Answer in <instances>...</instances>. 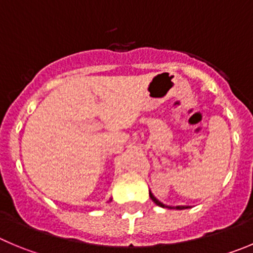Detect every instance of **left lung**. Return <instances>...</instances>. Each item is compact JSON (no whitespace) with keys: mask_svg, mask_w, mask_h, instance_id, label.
Masks as SVG:
<instances>
[{"mask_svg":"<svg viewBox=\"0 0 253 253\" xmlns=\"http://www.w3.org/2000/svg\"><path fill=\"white\" fill-rule=\"evenodd\" d=\"M150 197H151V200H152V201L155 202L156 205H157V206H160V207H167V209H173V207L166 206V205H164V204H162V202H160L159 200H157V198H156L155 196L152 195V192H151V191H150ZM174 209H176V210H185V209H188V206H176V207H174Z\"/></svg>","mask_w":253,"mask_h":253,"instance_id":"obj_1","label":"left lung"}]
</instances>
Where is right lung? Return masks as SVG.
<instances>
[{"label": "right lung", "instance_id": "right-lung-1", "mask_svg": "<svg viewBox=\"0 0 253 253\" xmlns=\"http://www.w3.org/2000/svg\"><path fill=\"white\" fill-rule=\"evenodd\" d=\"M110 201H111V200H110Z\"/></svg>", "mask_w": 253, "mask_h": 253}]
</instances>
